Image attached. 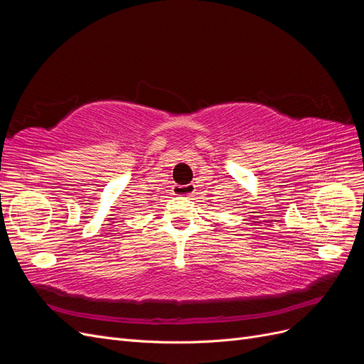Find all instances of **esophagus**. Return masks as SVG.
<instances>
[{"label": "esophagus", "mask_w": 364, "mask_h": 364, "mask_svg": "<svg viewBox=\"0 0 364 364\" xmlns=\"http://www.w3.org/2000/svg\"><path fill=\"white\" fill-rule=\"evenodd\" d=\"M194 191H196V188H194V185H174L173 186V194L174 196H178V197H190L194 194Z\"/></svg>", "instance_id": "obj_1"}]
</instances>
